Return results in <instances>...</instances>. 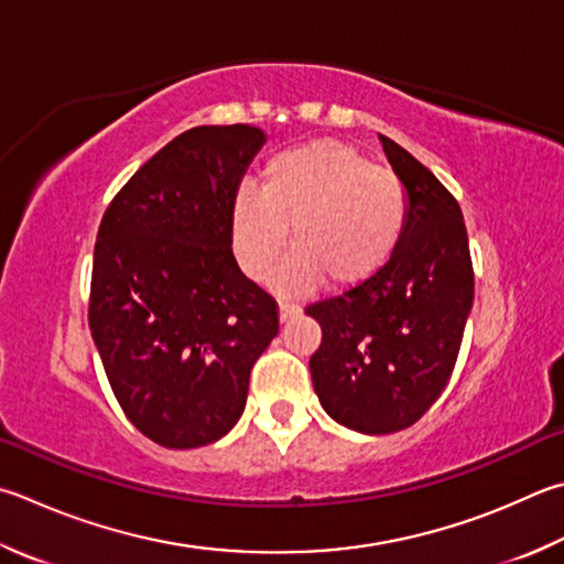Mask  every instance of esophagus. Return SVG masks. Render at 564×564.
<instances>
[{
  "mask_svg": "<svg viewBox=\"0 0 564 564\" xmlns=\"http://www.w3.org/2000/svg\"><path fill=\"white\" fill-rule=\"evenodd\" d=\"M279 313H281V321H289V317H293V315H299V313H301V305H299V303L281 301V303H279Z\"/></svg>",
  "mask_w": 564,
  "mask_h": 564,
  "instance_id": "1",
  "label": "esophagus"
}]
</instances>
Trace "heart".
<instances>
[{
	"label": "heart",
	"mask_w": 564,
	"mask_h": 564,
	"mask_svg": "<svg viewBox=\"0 0 564 564\" xmlns=\"http://www.w3.org/2000/svg\"><path fill=\"white\" fill-rule=\"evenodd\" d=\"M406 219L409 192L394 170L372 165L340 140H311L265 160L259 192L237 194L231 247L243 273L265 281L291 229L283 289H311L321 275L333 285H355L392 259Z\"/></svg>",
	"instance_id": "obj_1"
}]
</instances>
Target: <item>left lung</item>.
Instances as JSON below:
<instances>
[{"label": "left lung", "instance_id": "8db88e82", "mask_svg": "<svg viewBox=\"0 0 564 564\" xmlns=\"http://www.w3.org/2000/svg\"><path fill=\"white\" fill-rule=\"evenodd\" d=\"M409 192L404 237L380 271L305 313L323 327L311 357L315 394L362 434L412 426L452 380L474 305V263L458 202L432 170L380 135Z\"/></svg>", "mask_w": 564, "mask_h": 564}]
</instances>
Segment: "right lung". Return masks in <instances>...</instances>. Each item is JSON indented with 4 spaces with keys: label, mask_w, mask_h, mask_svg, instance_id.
Wrapping results in <instances>:
<instances>
[{
    "label": "right lung",
    "mask_w": 564,
    "mask_h": 564,
    "mask_svg": "<svg viewBox=\"0 0 564 564\" xmlns=\"http://www.w3.org/2000/svg\"><path fill=\"white\" fill-rule=\"evenodd\" d=\"M263 132L199 126L155 152L100 219L88 325L112 394L167 448L237 424L279 303L231 253V207Z\"/></svg>",
    "instance_id": "right-lung-1"
}]
</instances>
